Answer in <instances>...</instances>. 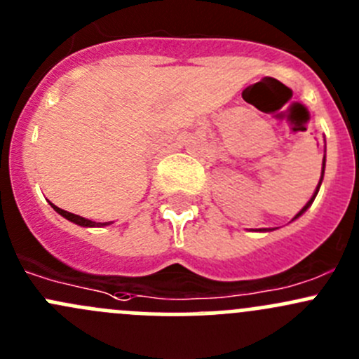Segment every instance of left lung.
Listing matches in <instances>:
<instances>
[{"label":"left lung","instance_id":"left-lung-1","mask_svg":"<svg viewBox=\"0 0 359 359\" xmlns=\"http://www.w3.org/2000/svg\"><path fill=\"white\" fill-rule=\"evenodd\" d=\"M323 173H325V159H323V170H321V179H320V182H318V187H316V191H314V194H313V198H311V200H309V201H307V203H306V206H304V208H302V210H300V212H299V213H297V215H295V217H293V219H292V220H295V219H299V217H300V215H302V213H304V212H306V210H307V208H309V206H311V205H313V201H314V198H316V194H318V191H320V186H321V180H323ZM260 231H267V229H260Z\"/></svg>","mask_w":359,"mask_h":359}]
</instances>
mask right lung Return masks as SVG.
<instances>
[{"mask_svg": "<svg viewBox=\"0 0 359 359\" xmlns=\"http://www.w3.org/2000/svg\"><path fill=\"white\" fill-rule=\"evenodd\" d=\"M50 205H52V208L55 210L57 213H60V215H62L64 219L71 220V222L78 224V226H83V227H102V226H109V224H111V222H93V220L85 219V217H79V215H76V213L66 212V210L59 208V206H55V205H53V203H50Z\"/></svg>", "mask_w": 359, "mask_h": 359, "instance_id": "1", "label": "right lung"}]
</instances>
